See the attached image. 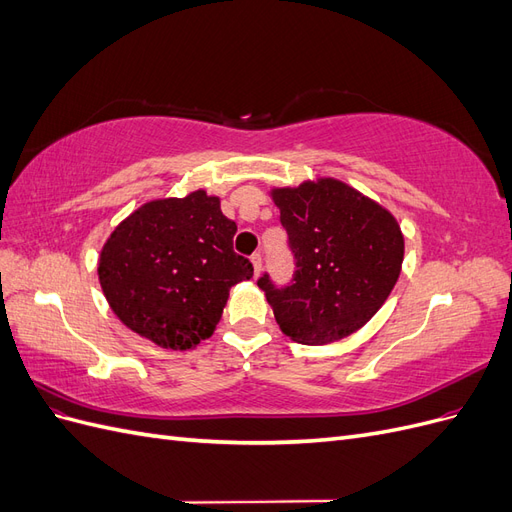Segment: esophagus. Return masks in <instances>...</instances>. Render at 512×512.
I'll return each instance as SVG.
<instances>
[{
	"instance_id": "esophagus-1",
	"label": "esophagus",
	"mask_w": 512,
	"mask_h": 512,
	"mask_svg": "<svg viewBox=\"0 0 512 512\" xmlns=\"http://www.w3.org/2000/svg\"><path fill=\"white\" fill-rule=\"evenodd\" d=\"M252 265H254V275L258 277V273H260V269H262V256H260V254H254V256H252Z\"/></svg>"
}]
</instances>
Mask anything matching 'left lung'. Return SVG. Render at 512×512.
<instances>
[{
	"mask_svg": "<svg viewBox=\"0 0 512 512\" xmlns=\"http://www.w3.org/2000/svg\"><path fill=\"white\" fill-rule=\"evenodd\" d=\"M294 254L290 286L258 288L292 342L322 346L359 331L389 299L404 262L391 211L331 177L271 190Z\"/></svg>",
	"mask_w": 512,
	"mask_h": 512,
	"instance_id": "obj_1",
	"label": "left lung"
}]
</instances>
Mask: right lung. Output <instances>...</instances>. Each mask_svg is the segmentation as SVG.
Returning a JSON list of instances; mask_svg holds the SVG:
<instances>
[{
    "label": "right lung",
    "mask_w": 512,
    "mask_h": 512,
    "mask_svg": "<svg viewBox=\"0 0 512 512\" xmlns=\"http://www.w3.org/2000/svg\"><path fill=\"white\" fill-rule=\"evenodd\" d=\"M235 232L220 198L205 190L138 207L100 252L108 305L153 344L196 348L218 327L230 288L254 275L252 262L232 250Z\"/></svg>",
    "instance_id": "right-lung-1"
}]
</instances>
